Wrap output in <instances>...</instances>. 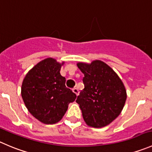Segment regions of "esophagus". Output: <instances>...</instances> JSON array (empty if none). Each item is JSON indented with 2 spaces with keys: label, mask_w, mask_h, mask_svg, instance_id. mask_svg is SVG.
<instances>
[{
  "label": "esophagus",
  "mask_w": 152,
  "mask_h": 152,
  "mask_svg": "<svg viewBox=\"0 0 152 152\" xmlns=\"http://www.w3.org/2000/svg\"><path fill=\"white\" fill-rule=\"evenodd\" d=\"M72 91H73V92L75 93L77 96L78 94H79V90H78L77 88H72Z\"/></svg>",
  "instance_id": "esophagus-1"
}]
</instances>
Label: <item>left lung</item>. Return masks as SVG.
<instances>
[{
  "mask_svg": "<svg viewBox=\"0 0 152 152\" xmlns=\"http://www.w3.org/2000/svg\"><path fill=\"white\" fill-rule=\"evenodd\" d=\"M77 65L84 74V88L76 100L84 121L94 128L109 125L118 118L125 105L126 91L122 80L103 61Z\"/></svg>",
  "mask_w": 152,
  "mask_h": 152,
  "instance_id": "1",
  "label": "left lung"
}]
</instances>
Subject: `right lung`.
I'll return each mask as SVG.
<instances>
[{
	"instance_id": "right-lung-1",
	"label": "right lung",
	"mask_w": 152,
	"mask_h": 152,
	"mask_svg": "<svg viewBox=\"0 0 152 152\" xmlns=\"http://www.w3.org/2000/svg\"><path fill=\"white\" fill-rule=\"evenodd\" d=\"M53 58L39 62L26 74L21 95L28 112L40 122L54 124L61 121L68 105L76 99L75 93L66 86L61 66Z\"/></svg>"
}]
</instances>
